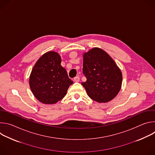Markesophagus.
Returning <instances> with one entry per match:
<instances>
[{
    "label": "esophagus",
    "mask_w": 155,
    "mask_h": 155,
    "mask_svg": "<svg viewBox=\"0 0 155 155\" xmlns=\"http://www.w3.org/2000/svg\"><path fill=\"white\" fill-rule=\"evenodd\" d=\"M74 81L75 82H78V81H80V78H79V77H75V78H74Z\"/></svg>",
    "instance_id": "34e87169"
}]
</instances>
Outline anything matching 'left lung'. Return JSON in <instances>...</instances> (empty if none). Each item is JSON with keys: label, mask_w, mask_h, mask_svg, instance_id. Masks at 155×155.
<instances>
[{"label": "left lung", "mask_w": 155, "mask_h": 155, "mask_svg": "<svg viewBox=\"0 0 155 155\" xmlns=\"http://www.w3.org/2000/svg\"><path fill=\"white\" fill-rule=\"evenodd\" d=\"M83 73L86 78L81 84L91 99L105 103L120 92L123 76L114 60L104 50L93 48L83 53Z\"/></svg>", "instance_id": "left-lung-1"}]
</instances>
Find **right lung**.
<instances>
[{
	"mask_svg": "<svg viewBox=\"0 0 155 155\" xmlns=\"http://www.w3.org/2000/svg\"><path fill=\"white\" fill-rule=\"evenodd\" d=\"M61 58L55 51L43 54L37 61L29 77L31 90L40 102L54 104L67 93L73 81L61 66Z\"/></svg>",
	"mask_w": 155,
	"mask_h": 155,
	"instance_id": "add662e5",
	"label": "right lung"
}]
</instances>
